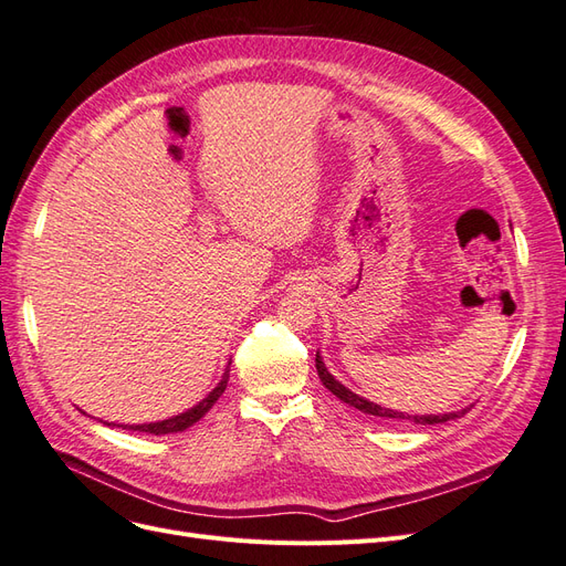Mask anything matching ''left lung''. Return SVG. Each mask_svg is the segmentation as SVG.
<instances>
[{"instance_id": "left-lung-1", "label": "left lung", "mask_w": 566, "mask_h": 566, "mask_svg": "<svg viewBox=\"0 0 566 566\" xmlns=\"http://www.w3.org/2000/svg\"><path fill=\"white\" fill-rule=\"evenodd\" d=\"M316 370H318V378L321 382L325 385V389H331L335 397L339 401H345L354 408L361 410V413H368V416H375V418H382V420H394V422H416V424H439V422H449V420H455V418H462L468 413V408L462 410H455V413H441V416H408V413H399V410H391V408H382L378 403H373L364 397H358V394H354L352 389H347L342 382H337L333 375L328 373V368H325L321 354L316 352Z\"/></svg>"}]
</instances>
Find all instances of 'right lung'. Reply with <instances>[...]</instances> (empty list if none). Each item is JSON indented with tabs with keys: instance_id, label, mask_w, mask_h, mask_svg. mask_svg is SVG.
Listing matches in <instances>:
<instances>
[{
	"instance_id": "obj_1",
	"label": "right lung",
	"mask_w": 566,
	"mask_h": 566,
	"mask_svg": "<svg viewBox=\"0 0 566 566\" xmlns=\"http://www.w3.org/2000/svg\"><path fill=\"white\" fill-rule=\"evenodd\" d=\"M227 382H229V368L224 370V375H221L219 385L205 397L200 403H196L193 408L184 410V413L175 416V418H167V420H160V422H148V424H117L123 427V430H134V432H146V434H172V432H184L186 427H191L193 422H198L208 410L217 403V399L224 394L227 389Z\"/></svg>"
}]
</instances>
